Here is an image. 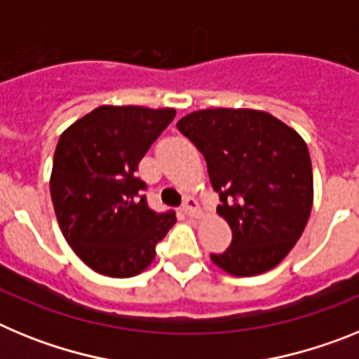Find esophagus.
I'll use <instances>...</instances> for the list:
<instances>
[{
  "mask_svg": "<svg viewBox=\"0 0 359 359\" xmlns=\"http://www.w3.org/2000/svg\"><path fill=\"white\" fill-rule=\"evenodd\" d=\"M182 208L187 215H190V217H196V215H199V205L194 198H185Z\"/></svg>",
  "mask_w": 359,
  "mask_h": 359,
  "instance_id": "34e87169",
  "label": "esophagus"
}]
</instances>
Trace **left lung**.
<instances>
[{
	"mask_svg": "<svg viewBox=\"0 0 359 359\" xmlns=\"http://www.w3.org/2000/svg\"><path fill=\"white\" fill-rule=\"evenodd\" d=\"M177 129L201 152L231 228L214 264L236 277L261 275L291 252L313 207L306 142L273 115L255 109H201Z\"/></svg>",
	"mask_w": 359,
	"mask_h": 359,
	"instance_id": "8db88e82",
	"label": "left lung"
}]
</instances>
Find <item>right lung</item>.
<instances>
[{"mask_svg": "<svg viewBox=\"0 0 359 359\" xmlns=\"http://www.w3.org/2000/svg\"><path fill=\"white\" fill-rule=\"evenodd\" d=\"M176 116L174 109L100 106L59 138L50 194L62 236L84 264L106 277L142 273L176 212L149 208L138 165Z\"/></svg>", "mask_w": 359, "mask_h": 359, "instance_id": "add662e5", "label": "right lung"}]
</instances>
